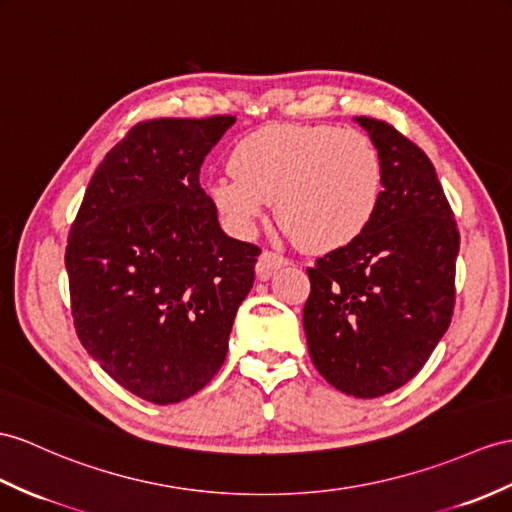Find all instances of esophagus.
<instances>
[{
  "label": "esophagus",
  "instance_id": "1",
  "mask_svg": "<svg viewBox=\"0 0 512 512\" xmlns=\"http://www.w3.org/2000/svg\"><path fill=\"white\" fill-rule=\"evenodd\" d=\"M286 265H289V260H286L284 256L265 249V252L260 254L258 263H256V276H258V280H269L273 271H278V269H282Z\"/></svg>",
  "mask_w": 512,
  "mask_h": 512
}]
</instances>
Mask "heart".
<instances>
[{
    "mask_svg": "<svg viewBox=\"0 0 512 512\" xmlns=\"http://www.w3.org/2000/svg\"><path fill=\"white\" fill-rule=\"evenodd\" d=\"M230 171L208 197L236 236H252L276 202L280 226L306 252L354 243L378 213L384 191L380 152L369 136L332 126L273 123L236 143Z\"/></svg>",
    "mask_w": 512,
    "mask_h": 512,
    "instance_id": "heart-1",
    "label": "heart"
}]
</instances>
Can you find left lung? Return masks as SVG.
<instances>
[{"label": "left lung", "mask_w": 512, "mask_h": 512, "mask_svg": "<svg viewBox=\"0 0 512 512\" xmlns=\"http://www.w3.org/2000/svg\"><path fill=\"white\" fill-rule=\"evenodd\" d=\"M354 121L380 152L384 191L371 226L308 269L304 330L334 389L380 397L415 378L450 328L460 234L430 158L389 123Z\"/></svg>", "instance_id": "1"}]
</instances>
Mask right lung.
Masks as SVG:
<instances>
[{"label":"right lung","instance_id":"right-lung-1","mask_svg":"<svg viewBox=\"0 0 512 512\" xmlns=\"http://www.w3.org/2000/svg\"><path fill=\"white\" fill-rule=\"evenodd\" d=\"M234 117L154 119L106 154L65 265L78 339L152 404L202 391L228 354L260 249L221 230L199 167Z\"/></svg>","mask_w":512,"mask_h":512}]
</instances>
